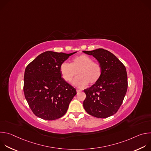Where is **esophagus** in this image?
Instances as JSON below:
<instances>
[{"label":"esophagus","instance_id":"obj_1","mask_svg":"<svg viewBox=\"0 0 151 151\" xmlns=\"http://www.w3.org/2000/svg\"><path fill=\"white\" fill-rule=\"evenodd\" d=\"M76 92H77V93H79V92H81V90H78V89H76Z\"/></svg>","mask_w":151,"mask_h":151}]
</instances>
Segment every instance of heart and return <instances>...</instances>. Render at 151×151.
I'll return each instance as SVG.
<instances>
[{"mask_svg":"<svg viewBox=\"0 0 151 151\" xmlns=\"http://www.w3.org/2000/svg\"><path fill=\"white\" fill-rule=\"evenodd\" d=\"M62 78L66 81H70L78 73L79 76L72 81V84L79 88L87 87L88 82L96 83L101 75L100 64L93 61L90 57L81 54L74 57L72 63L64 61L60 67Z\"/></svg>","mask_w":151,"mask_h":151,"instance_id":"b5f03b06","label":"heart"}]
</instances>
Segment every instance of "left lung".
<instances>
[{
	"label": "left lung",
	"mask_w": 151,
	"mask_h": 151,
	"mask_svg": "<svg viewBox=\"0 0 151 151\" xmlns=\"http://www.w3.org/2000/svg\"><path fill=\"white\" fill-rule=\"evenodd\" d=\"M83 52L95 57L102 70L100 79L83 90L86 94L83 102L84 109L96 118L111 116L117 112L127 93L125 67L115 55L103 48Z\"/></svg>",
	"instance_id": "obj_1"
}]
</instances>
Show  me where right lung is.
Wrapping results in <instances>:
<instances>
[{
  "label": "right lung",
  "instance_id": "obj_1",
  "mask_svg": "<svg viewBox=\"0 0 151 151\" xmlns=\"http://www.w3.org/2000/svg\"><path fill=\"white\" fill-rule=\"evenodd\" d=\"M76 52L46 51L26 67L24 93L31 110L37 117L51 121L66 113L76 91L61 78L60 67Z\"/></svg>",
  "mask_w": 151,
  "mask_h": 151
}]
</instances>
